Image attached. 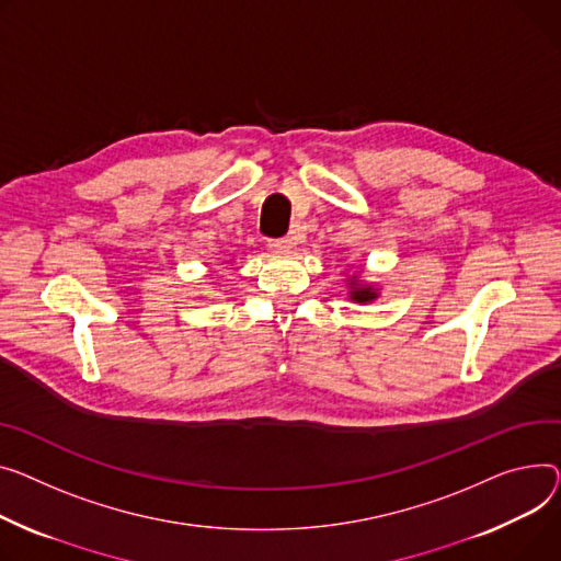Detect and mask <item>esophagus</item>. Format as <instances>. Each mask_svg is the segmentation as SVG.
<instances>
[{
  "label": "esophagus",
  "instance_id": "obj_1",
  "mask_svg": "<svg viewBox=\"0 0 561 561\" xmlns=\"http://www.w3.org/2000/svg\"><path fill=\"white\" fill-rule=\"evenodd\" d=\"M268 248H271L273 252H279V254H288V252H293V248H295V241H293L290 237L271 239V241H268Z\"/></svg>",
  "mask_w": 561,
  "mask_h": 561
}]
</instances>
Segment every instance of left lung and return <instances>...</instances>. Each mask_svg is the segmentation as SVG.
<instances>
[{
    "label": "left lung",
    "instance_id": "1",
    "mask_svg": "<svg viewBox=\"0 0 561 561\" xmlns=\"http://www.w3.org/2000/svg\"><path fill=\"white\" fill-rule=\"evenodd\" d=\"M375 297H377V293L369 286H360V288L352 290V300H356V302H369V300H375Z\"/></svg>",
    "mask_w": 561,
    "mask_h": 561
}]
</instances>
